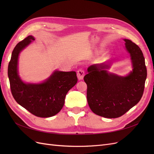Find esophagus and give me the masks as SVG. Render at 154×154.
Returning <instances> with one entry per match:
<instances>
[{"instance_id":"34e87169","label":"esophagus","mask_w":154,"mask_h":154,"mask_svg":"<svg viewBox=\"0 0 154 154\" xmlns=\"http://www.w3.org/2000/svg\"><path fill=\"white\" fill-rule=\"evenodd\" d=\"M85 76V71L84 70H83L82 69H78L77 71V77L78 78V80H83V77Z\"/></svg>"}]
</instances>
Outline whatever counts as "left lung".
Here are the masks:
<instances>
[{"instance_id": "1", "label": "left lung", "mask_w": 154, "mask_h": 154, "mask_svg": "<svg viewBox=\"0 0 154 154\" xmlns=\"http://www.w3.org/2000/svg\"><path fill=\"white\" fill-rule=\"evenodd\" d=\"M124 41L133 65L132 71L127 76L108 72L106 69L109 66L102 63L91 66L83 78L87 85L90 109L106 118H116L125 114L140 101L144 89L147 71L143 54L131 40Z\"/></svg>"}]
</instances>
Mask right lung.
I'll use <instances>...</instances> for the list:
<instances>
[{
	"mask_svg": "<svg viewBox=\"0 0 154 154\" xmlns=\"http://www.w3.org/2000/svg\"><path fill=\"white\" fill-rule=\"evenodd\" d=\"M33 40V36H28L18 42L13 51L8 69L10 88L18 104L37 117L49 118L61 110L67 92L76 84L78 78L74 71H55L40 84L23 82L18 75V55Z\"/></svg>",
	"mask_w": 154,
	"mask_h": 154,
	"instance_id": "1",
	"label": "right lung"
}]
</instances>
